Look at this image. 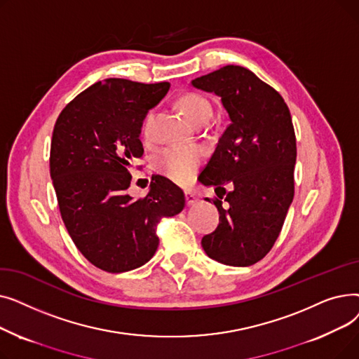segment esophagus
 Masks as SVG:
<instances>
[{"mask_svg": "<svg viewBox=\"0 0 359 359\" xmlns=\"http://www.w3.org/2000/svg\"><path fill=\"white\" fill-rule=\"evenodd\" d=\"M184 196H186V203L187 205H195L199 199H198V196L194 194V192H191V191H184Z\"/></svg>", "mask_w": 359, "mask_h": 359, "instance_id": "obj_1", "label": "esophagus"}]
</instances>
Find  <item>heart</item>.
<instances>
[{"label": "heart", "instance_id": "b5f03b06", "mask_svg": "<svg viewBox=\"0 0 359 359\" xmlns=\"http://www.w3.org/2000/svg\"><path fill=\"white\" fill-rule=\"evenodd\" d=\"M180 106L195 125L208 122L212 118L214 107L211 102L198 93H187L180 99ZM154 115L147 113L142 123V135L151 134ZM202 163V151L194 145H172L160 149L154 157V167L168 179L179 183L189 182Z\"/></svg>", "mask_w": 359, "mask_h": 359}]
</instances>
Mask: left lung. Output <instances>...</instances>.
Instances as JSON below:
<instances>
[{"label":"left lung","mask_w":359,"mask_h":359,"mask_svg":"<svg viewBox=\"0 0 359 359\" xmlns=\"http://www.w3.org/2000/svg\"><path fill=\"white\" fill-rule=\"evenodd\" d=\"M192 86L219 96L231 121L199 175L219 198L214 201L219 224L203 236L202 248L224 265H255L272 249L294 198L297 142L290 109L275 88L238 65L202 75Z\"/></svg>","instance_id":"8db88e82"}]
</instances>
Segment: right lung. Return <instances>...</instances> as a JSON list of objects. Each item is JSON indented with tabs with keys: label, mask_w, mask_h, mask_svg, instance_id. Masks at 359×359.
<instances>
[{
	"label": "right lung",
	"mask_w": 359,
	"mask_h": 359,
	"mask_svg": "<svg viewBox=\"0 0 359 359\" xmlns=\"http://www.w3.org/2000/svg\"><path fill=\"white\" fill-rule=\"evenodd\" d=\"M168 83L107 79L71 100L56 119L50 177L65 227L94 266L121 273L137 269L158 248L157 224L184 208V194L165 177L132 199V163L144 154L142 121L160 103Z\"/></svg>",
	"instance_id": "obj_1"
}]
</instances>
